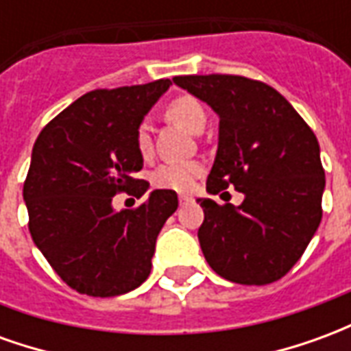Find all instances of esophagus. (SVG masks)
Listing matches in <instances>:
<instances>
[{
  "instance_id": "esophagus-1",
  "label": "esophagus",
  "mask_w": 351,
  "mask_h": 351,
  "mask_svg": "<svg viewBox=\"0 0 351 351\" xmlns=\"http://www.w3.org/2000/svg\"><path fill=\"white\" fill-rule=\"evenodd\" d=\"M178 201H180V205H186V203H191V201H193V197H190V195H180V197H178Z\"/></svg>"
}]
</instances>
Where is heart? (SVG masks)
I'll list each match as a JSON object with an SVG mask.
<instances>
[{
	"instance_id": "b5f03b06",
	"label": "heart",
	"mask_w": 351,
	"mask_h": 351,
	"mask_svg": "<svg viewBox=\"0 0 351 351\" xmlns=\"http://www.w3.org/2000/svg\"><path fill=\"white\" fill-rule=\"evenodd\" d=\"M165 114L169 120H173L178 125L190 133H201L206 125V110L203 103L191 95H180L169 103L165 107ZM137 148L143 156H150L152 152V137H150V128L146 123H141L137 130ZM203 167L197 161H176V163H165L154 171L152 182L156 188L161 190L188 191L195 176L201 175Z\"/></svg>"
}]
</instances>
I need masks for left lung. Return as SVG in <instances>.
I'll return each instance as SVG.
<instances>
[{"mask_svg":"<svg viewBox=\"0 0 351 351\" xmlns=\"http://www.w3.org/2000/svg\"><path fill=\"white\" fill-rule=\"evenodd\" d=\"M220 118L208 193L229 186L243 203L197 199L205 220L199 244L221 278L265 286L293 267L322 221L325 173L319 145L291 103L274 88L237 75L175 77Z\"/></svg>","mask_w":351,"mask_h":351,"instance_id":"1","label":"left lung"}]
</instances>
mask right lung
Instances as JSON below:
<instances>
[{"label": "right lung", "instance_id": "add662e5", "mask_svg": "<svg viewBox=\"0 0 351 351\" xmlns=\"http://www.w3.org/2000/svg\"><path fill=\"white\" fill-rule=\"evenodd\" d=\"M171 86L93 90L49 122L32 150L24 182L29 233L50 267L79 293L114 297L150 274L156 239L178 206L173 190H154L138 208L114 210L112 197H143L150 184L137 130Z\"/></svg>", "mask_w": 351, "mask_h": 351}]
</instances>
